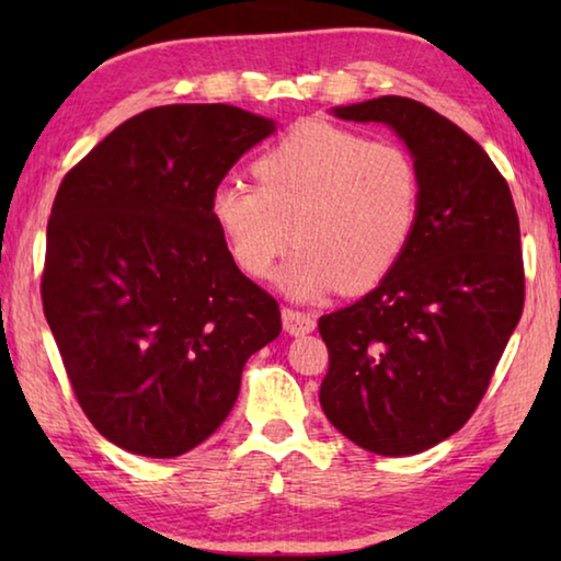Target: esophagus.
<instances>
[{"label":"esophagus","instance_id":"obj_1","mask_svg":"<svg viewBox=\"0 0 561 561\" xmlns=\"http://www.w3.org/2000/svg\"><path fill=\"white\" fill-rule=\"evenodd\" d=\"M282 321H284V329H287L291 336H304L309 334V331H314L317 327L314 314H309V311H299V309H289V307L282 309Z\"/></svg>","mask_w":561,"mask_h":561}]
</instances>
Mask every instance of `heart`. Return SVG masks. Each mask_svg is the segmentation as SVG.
<instances>
[{
	"label": "heart",
	"instance_id": "obj_1",
	"mask_svg": "<svg viewBox=\"0 0 561 561\" xmlns=\"http://www.w3.org/2000/svg\"><path fill=\"white\" fill-rule=\"evenodd\" d=\"M252 175L257 187L220 183L213 190L210 220L237 267L254 279H270L297 240L279 277L297 299L334 287L374 289L415 234L421 175L393 140L304 121L254 160Z\"/></svg>",
	"mask_w": 561,
	"mask_h": 561
}]
</instances>
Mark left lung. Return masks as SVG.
Listing matches in <instances>:
<instances>
[{
	"label": "left lung",
	"mask_w": 561,
	"mask_h": 561,
	"mask_svg": "<svg viewBox=\"0 0 561 561\" xmlns=\"http://www.w3.org/2000/svg\"><path fill=\"white\" fill-rule=\"evenodd\" d=\"M334 116L391 126L421 175L403 260L364 299L319 319V403L339 433L388 458L450 438L485 396L525 307L519 220L478 140L423 103L381 96Z\"/></svg>",
	"instance_id": "8db88e82"
}]
</instances>
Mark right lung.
I'll list each match as a JSON object with an SVG mask.
<instances>
[{"mask_svg": "<svg viewBox=\"0 0 561 561\" xmlns=\"http://www.w3.org/2000/svg\"><path fill=\"white\" fill-rule=\"evenodd\" d=\"M274 121L227 103L148 108L64 175L46 227L44 317L103 438L175 458L230 415L242 368L279 336L272 294L244 277L210 195Z\"/></svg>", "mask_w": 561, "mask_h": 561, "instance_id": "1", "label": "right lung"}]
</instances>
